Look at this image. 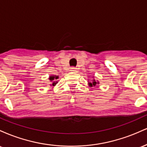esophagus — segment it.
Segmentation results:
<instances>
[{
  "mask_svg": "<svg viewBox=\"0 0 147 147\" xmlns=\"http://www.w3.org/2000/svg\"><path fill=\"white\" fill-rule=\"evenodd\" d=\"M70 71L77 72V68H74V67H72V68H70Z\"/></svg>",
  "mask_w": 147,
  "mask_h": 147,
  "instance_id": "esophagus-1",
  "label": "esophagus"
}]
</instances>
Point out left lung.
<instances>
[{"mask_svg": "<svg viewBox=\"0 0 147 147\" xmlns=\"http://www.w3.org/2000/svg\"><path fill=\"white\" fill-rule=\"evenodd\" d=\"M89 86H90V87H92L94 86H96V84H99V82H97V81H95V79H93V81H92V82H89Z\"/></svg>", "mask_w": 147, "mask_h": 147, "instance_id": "8db88e82", "label": "left lung"}]
</instances>
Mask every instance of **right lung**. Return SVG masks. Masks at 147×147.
<instances>
[{"mask_svg": "<svg viewBox=\"0 0 147 147\" xmlns=\"http://www.w3.org/2000/svg\"><path fill=\"white\" fill-rule=\"evenodd\" d=\"M58 78H59V76H57V75L50 76L49 79H50V82H52V86H55L57 84V82H56V79H57Z\"/></svg>", "mask_w": 147, "mask_h": 147, "instance_id": "obj_1", "label": "right lung"}]
</instances>
